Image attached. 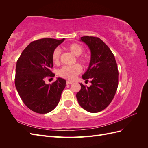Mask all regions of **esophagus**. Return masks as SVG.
<instances>
[{
  "mask_svg": "<svg viewBox=\"0 0 148 148\" xmlns=\"http://www.w3.org/2000/svg\"><path fill=\"white\" fill-rule=\"evenodd\" d=\"M73 82H71V81H66V84H71Z\"/></svg>",
  "mask_w": 148,
  "mask_h": 148,
  "instance_id": "obj_1",
  "label": "esophagus"
}]
</instances>
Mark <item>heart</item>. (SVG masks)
<instances>
[{
	"label": "heart",
	"mask_w": 148,
	"mask_h": 148,
	"mask_svg": "<svg viewBox=\"0 0 148 148\" xmlns=\"http://www.w3.org/2000/svg\"><path fill=\"white\" fill-rule=\"evenodd\" d=\"M66 49H68L71 53L76 56H79L82 54L83 52V47L77 43L70 44L66 46ZM60 56V51L59 48H56L53 51L52 56V62L55 64H58L59 62ZM79 60L83 63L86 62V58L79 57ZM82 68L80 65L75 64L73 65H65L62 66V68L58 71V74L60 77L68 79H74L77 76L82 72Z\"/></svg>",
	"instance_id": "b5f03b06"
}]
</instances>
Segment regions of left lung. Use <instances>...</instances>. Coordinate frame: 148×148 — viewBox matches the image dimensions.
<instances>
[{
  "mask_svg": "<svg viewBox=\"0 0 148 148\" xmlns=\"http://www.w3.org/2000/svg\"><path fill=\"white\" fill-rule=\"evenodd\" d=\"M91 51L88 69L83 75L85 82L90 80L91 85L82 83L77 98L83 109L91 113L102 111L112 101L119 83V71L115 57L109 47L97 37H81Z\"/></svg>",
  "mask_w": 148,
  "mask_h": 148,
  "instance_id": "1",
  "label": "left lung"
}]
</instances>
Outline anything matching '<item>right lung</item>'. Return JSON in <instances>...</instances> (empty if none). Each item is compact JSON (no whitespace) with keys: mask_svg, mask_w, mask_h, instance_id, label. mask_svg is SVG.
Instances as JSON below:
<instances>
[{"mask_svg":"<svg viewBox=\"0 0 148 148\" xmlns=\"http://www.w3.org/2000/svg\"><path fill=\"white\" fill-rule=\"evenodd\" d=\"M65 39L43 38L31 42L22 52L16 65L15 84L21 100L29 109L47 114L59 104L66 81L58 78L46 84V77H54L52 56Z\"/></svg>","mask_w":148,"mask_h":148,"instance_id":"1","label":"right lung"}]
</instances>
